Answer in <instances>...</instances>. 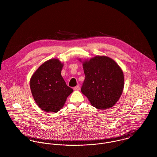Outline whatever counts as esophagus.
Returning <instances> with one entry per match:
<instances>
[{"instance_id": "1", "label": "esophagus", "mask_w": 157, "mask_h": 157, "mask_svg": "<svg viewBox=\"0 0 157 157\" xmlns=\"http://www.w3.org/2000/svg\"><path fill=\"white\" fill-rule=\"evenodd\" d=\"M74 90H80V86H79V85H77V86H75V87L74 88Z\"/></svg>"}]
</instances>
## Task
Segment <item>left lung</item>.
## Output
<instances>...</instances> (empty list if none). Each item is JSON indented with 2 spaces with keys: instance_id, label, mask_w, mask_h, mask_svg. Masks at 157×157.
I'll list each match as a JSON object with an SVG mask.
<instances>
[{
  "instance_id": "obj_1",
  "label": "left lung",
  "mask_w": 157,
  "mask_h": 157,
  "mask_svg": "<svg viewBox=\"0 0 157 157\" xmlns=\"http://www.w3.org/2000/svg\"><path fill=\"white\" fill-rule=\"evenodd\" d=\"M83 67L85 79L81 89L82 94L97 109H106L113 106L124 88L121 67L112 59L100 56L85 60Z\"/></svg>"
}]
</instances>
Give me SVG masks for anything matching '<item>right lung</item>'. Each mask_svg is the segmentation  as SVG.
<instances>
[{
  "label": "right lung",
  "instance_id": "right-lung-1",
  "mask_svg": "<svg viewBox=\"0 0 157 157\" xmlns=\"http://www.w3.org/2000/svg\"><path fill=\"white\" fill-rule=\"evenodd\" d=\"M63 66L59 59L47 60L30 79V88L35 102L45 112L59 111L73 92L61 75Z\"/></svg>",
  "mask_w": 157,
  "mask_h": 157
}]
</instances>
